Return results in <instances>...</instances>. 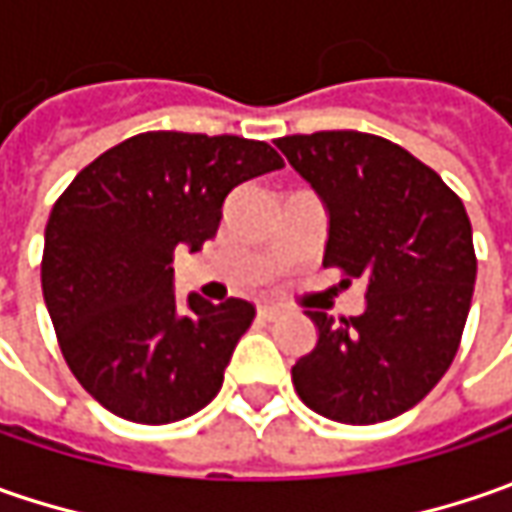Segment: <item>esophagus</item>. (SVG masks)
<instances>
[{
  "label": "esophagus",
  "instance_id": "1",
  "mask_svg": "<svg viewBox=\"0 0 512 512\" xmlns=\"http://www.w3.org/2000/svg\"><path fill=\"white\" fill-rule=\"evenodd\" d=\"M259 316H262L265 322H276V319H282V316H285V307L262 305L259 307Z\"/></svg>",
  "mask_w": 512,
  "mask_h": 512
}]
</instances>
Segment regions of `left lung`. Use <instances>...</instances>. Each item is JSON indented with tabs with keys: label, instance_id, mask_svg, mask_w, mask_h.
<instances>
[{
	"label": "left lung",
	"instance_id": "left-lung-1",
	"mask_svg": "<svg viewBox=\"0 0 512 512\" xmlns=\"http://www.w3.org/2000/svg\"><path fill=\"white\" fill-rule=\"evenodd\" d=\"M276 148L325 199V267L364 279L362 316L307 310L316 347L293 364L299 399L342 424L402 416L439 384L462 344L476 285L462 199L407 150L373 133L319 130Z\"/></svg>",
	"mask_w": 512,
	"mask_h": 512
}]
</instances>
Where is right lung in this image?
<instances>
[{
    "label": "right lung",
    "instance_id": "add662e5",
    "mask_svg": "<svg viewBox=\"0 0 512 512\" xmlns=\"http://www.w3.org/2000/svg\"><path fill=\"white\" fill-rule=\"evenodd\" d=\"M285 168L267 142L148 130L96 156L56 199L42 293L76 382L110 413L170 424L222 387L256 307L173 285V253L216 236L227 193Z\"/></svg>",
    "mask_w": 512,
    "mask_h": 512
}]
</instances>
